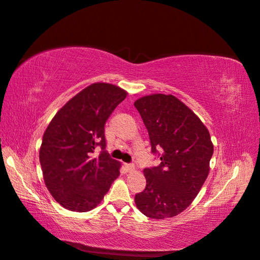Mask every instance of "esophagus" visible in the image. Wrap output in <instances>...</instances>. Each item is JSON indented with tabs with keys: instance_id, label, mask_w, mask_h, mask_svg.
Masks as SVG:
<instances>
[{
	"instance_id": "esophagus-1",
	"label": "esophagus",
	"mask_w": 260,
	"mask_h": 260,
	"mask_svg": "<svg viewBox=\"0 0 260 260\" xmlns=\"http://www.w3.org/2000/svg\"><path fill=\"white\" fill-rule=\"evenodd\" d=\"M124 168H125V170L127 171V172H131V171H133L134 169H135V167H134V164H124Z\"/></svg>"
}]
</instances>
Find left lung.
Instances as JSON below:
<instances>
[{"instance_id": "left-lung-1", "label": "left lung", "mask_w": 260, "mask_h": 260, "mask_svg": "<svg viewBox=\"0 0 260 260\" xmlns=\"http://www.w3.org/2000/svg\"><path fill=\"white\" fill-rule=\"evenodd\" d=\"M150 136L158 167L145 169L137 209L152 219L172 218L190 206L208 178L213 144L192 110L172 95L153 93L134 103ZM160 152H158V151Z\"/></svg>"}]
</instances>
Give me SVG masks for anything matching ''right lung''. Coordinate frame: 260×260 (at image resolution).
Returning <instances> with one entry per match:
<instances>
[{
  "instance_id": "right-lung-1",
  "label": "right lung",
  "mask_w": 260,
  "mask_h": 260,
  "mask_svg": "<svg viewBox=\"0 0 260 260\" xmlns=\"http://www.w3.org/2000/svg\"><path fill=\"white\" fill-rule=\"evenodd\" d=\"M127 96L121 88L96 82L60 108L47 127L39 153L46 186L70 211L96 208L118 178L120 163L105 151V124ZM101 154L93 156L94 148Z\"/></svg>"
}]
</instances>
